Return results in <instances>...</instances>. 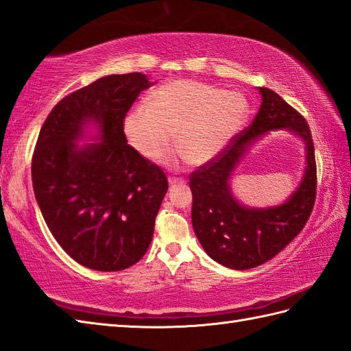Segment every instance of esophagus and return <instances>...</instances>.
<instances>
[{
	"label": "esophagus",
	"instance_id": "1",
	"mask_svg": "<svg viewBox=\"0 0 351 351\" xmlns=\"http://www.w3.org/2000/svg\"><path fill=\"white\" fill-rule=\"evenodd\" d=\"M182 182H184L182 178H176V176H170L169 178V184L170 185H176V184H182Z\"/></svg>",
	"mask_w": 351,
	"mask_h": 351
}]
</instances>
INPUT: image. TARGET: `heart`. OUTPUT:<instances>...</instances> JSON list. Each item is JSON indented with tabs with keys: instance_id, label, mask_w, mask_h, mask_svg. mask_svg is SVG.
I'll use <instances>...</instances> for the list:
<instances>
[{
	"instance_id": "b5f03b06",
	"label": "heart",
	"mask_w": 351,
	"mask_h": 351,
	"mask_svg": "<svg viewBox=\"0 0 351 351\" xmlns=\"http://www.w3.org/2000/svg\"><path fill=\"white\" fill-rule=\"evenodd\" d=\"M249 113L247 101L235 92H221L193 80L170 81L147 95L145 106L126 114L123 132L128 143L146 158H158L178 145L193 164L214 160Z\"/></svg>"
}]
</instances>
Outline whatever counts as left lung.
I'll use <instances>...</instances> for the list:
<instances>
[{"label":"left lung","mask_w":351,"mask_h":351,"mask_svg":"<svg viewBox=\"0 0 351 351\" xmlns=\"http://www.w3.org/2000/svg\"><path fill=\"white\" fill-rule=\"evenodd\" d=\"M253 122L229 141L210 162L190 175L191 221L205 252L219 264L249 270L270 261L300 234L317 197V162L312 134L304 117L267 87ZM288 128L307 145L308 167L301 187L280 207L253 210L230 195L227 180L236 162L258 136L270 129Z\"/></svg>","instance_id":"left-lung-1"}]
</instances>
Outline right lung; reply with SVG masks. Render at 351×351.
Wrapping results in <instances>:
<instances>
[{"mask_svg":"<svg viewBox=\"0 0 351 351\" xmlns=\"http://www.w3.org/2000/svg\"><path fill=\"white\" fill-rule=\"evenodd\" d=\"M145 73L108 75L64 96L40 128L32 160L37 204L57 243L81 265L121 271L143 258L169 189L160 166L126 143L123 121ZM93 120L103 141L73 140Z\"/></svg>","mask_w":351,"mask_h":351,"instance_id":"1","label":"right lung"}]
</instances>
